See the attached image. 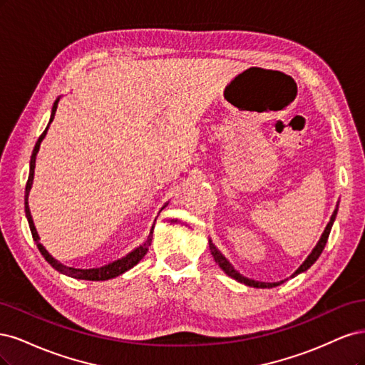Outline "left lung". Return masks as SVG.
I'll use <instances>...</instances> for the list:
<instances>
[{
    "label": "left lung",
    "instance_id": "obj_1",
    "mask_svg": "<svg viewBox=\"0 0 365 365\" xmlns=\"http://www.w3.org/2000/svg\"><path fill=\"white\" fill-rule=\"evenodd\" d=\"M338 205H339V202L336 203V207H335V210H334V214H332L331 220H329L324 232L322 233V237H320L319 242L315 244L312 252L308 255L307 259L303 261V264L296 269V272H294V273L291 274V277H296L297 274H300V273H303V272H307V269L311 268V265L320 257L322 252L324 250V245H326V242H327L329 233H331V229H332V226H334V221H335V218H336ZM209 249H210V253H212V256H214L215 262L220 265V268L222 269V272H225L227 276H230L232 279L241 282V284H244V285H247V287H253V288H274V287H277V285H280V284H284L285 280H288V279H284V280H280V282H261V280L249 279V277L242 276V274L238 272V269H235V267L229 262L227 257L217 249V245L212 242V240H210V238H209Z\"/></svg>",
    "mask_w": 365,
    "mask_h": 365
}]
</instances>
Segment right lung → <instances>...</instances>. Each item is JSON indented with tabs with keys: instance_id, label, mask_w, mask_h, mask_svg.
<instances>
[{
	"instance_id": "1",
	"label": "right lung",
	"mask_w": 365,
	"mask_h": 365,
	"mask_svg": "<svg viewBox=\"0 0 365 365\" xmlns=\"http://www.w3.org/2000/svg\"><path fill=\"white\" fill-rule=\"evenodd\" d=\"M62 97H57L53 108H51V115H50V121H48V125L45 127L43 133L39 136L36 145H34L33 148V153H31V159H30V173H29V180H27V186H26V217H27V221H29V226H30V230H31V235H33V240L34 242H36L39 252L42 253V256L45 257V261L48 262L54 269H57L58 273H62L65 276H69V277H74V279H81V280H109V279H113L116 276H120L123 273H125L127 269L133 268L143 257L145 256V253L148 252V247L151 244V240H153V230H155V225L151 226L150 229V233L147 240L138 245L136 249H133L132 252H128L125 256H123L121 259H116L108 265H103L100 268H74V267H68V265H63L62 262H58L56 257H53L48 250L45 249V247L41 244V238H39V233L36 230V226H34V221H33V217H31V212H30V205H29V198H30V190L33 186V180H34V168H36V158H38V153H39V148H41V144L43 138L46 136V132H48L50 128V124L53 123L54 120V115H56V110H57V104L58 101H61ZM168 203H165L167 206ZM163 206V207H165ZM162 207V209H163ZM160 209V210H162ZM156 221V220H155Z\"/></svg>"
}]
</instances>
